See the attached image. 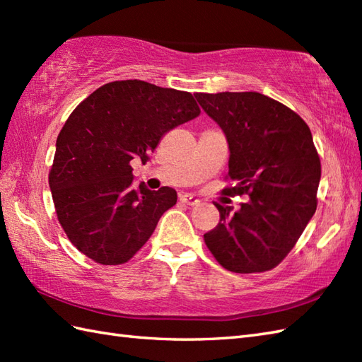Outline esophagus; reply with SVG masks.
<instances>
[{
	"label": "esophagus",
	"mask_w": 362,
	"mask_h": 362,
	"mask_svg": "<svg viewBox=\"0 0 362 362\" xmlns=\"http://www.w3.org/2000/svg\"><path fill=\"white\" fill-rule=\"evenodd\" d=\"M180 201L183 202V204H187V205H197L199 204V199L196 197V196H193V194H180Z\"/></svg>",
	"instance_id": "obj_1"
}]
</instances>
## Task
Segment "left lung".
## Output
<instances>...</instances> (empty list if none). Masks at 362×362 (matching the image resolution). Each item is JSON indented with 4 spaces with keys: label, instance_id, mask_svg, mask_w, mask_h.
Returning a JSON list of instances; mask_svg holds the SVG:
<instances>
[{
    "label": "left lung",
    "instance_id": "8db88e82",
    "mask_svg": "<svg viewBox=\"0 0 362 362\" xmlns=\"http://www.w3.org/2000/svg\"><path fill=\"white\" fill-rule=\"evenodd\" d=\"M224 130L230 160L227 196L247 194L232 206L214 202L219 224L204 235L230 272H266L294 247L317 209L320 158L308 124L289 107L257 91L196 93Z\"/></svg>",
    "mask_w": 362,
    "mask_h": 362
}]
</instances>
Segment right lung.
<instances>
[{"label": "right lung", "mask_w": 362, "mask_h": 362, "mask_svg": "<svg viewBox=\"0 0 362 362\" xmlns=\"http://www.w3.org/2000/svg\"><path fill=\"white\" fill-rule=\"evenodd\" d=\"M193 95L129 79L95 90L60 130L49 169L57 219L76 249L104 266L124 264L177 202L175 189L135 185L132 160L146 163L169 130L199 117Z\"/></svg>", "instance_id": "add662e5"}]
</instances>
